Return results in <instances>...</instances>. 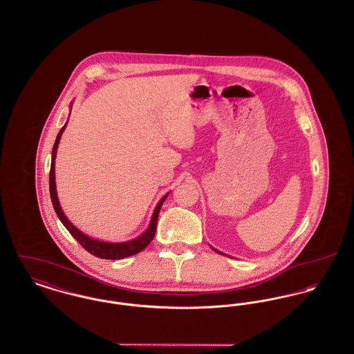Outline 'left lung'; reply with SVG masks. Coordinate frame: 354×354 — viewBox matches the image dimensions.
Returning <instances> with one entry per match:
<instances>
[{
    "label": "left lung",
    "mask_w": 354,
    "mask_h": 354,
    "mask_svg": "<svg viewBox=\"0 0 354 354\" xmlns=\"http://www.w3.org/2000/svg\"><path fill=\"white\" fill-rule=\"evenodd\" d=\"M212 250H215V249H212ZM215 251H216V252H219V251H218V250H215ZM219 254H222V252H219Z\"/></svg>",
    "instance_id": "8db88e82"
}]
</instances>
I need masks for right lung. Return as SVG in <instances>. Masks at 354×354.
Returning a JSON list of instances; mask_svg holds the SVG:
<instances>
[{
    "label": "right lung",
    "instance_id": "right-lung-1",
    "mask_svg": "<svg viewBox=\"0 0 354 354\" xmlns=\"http://www.w3.org/2000/svg\"><path fill=\"white\" fill-rule=\"evenodd\" d=\"M66 124H68V123H66ZM66 124L64 125L63 128L60 129V132L57 133L55 146H53V149H52V163H50V172H49V192H50V199H52L53 208H55V211H56L59 219L62 221V223L66 227V230L72 234V236L83 246L84 249L86 250L88 252H91L92 255L97 257V258H103V259H122V258H125V257H131V255H135V254L140 252L142 250L146 249L147 246L151 243V241L153 239V236H155L159 211H160V208H162L163 202L166 201L168 194L165 195V196L160 199V202L158 203V206H156L155 211H153V215H152V218H151V222H149L148 229H147L140 236H138V238H135V239H132V241H128V242L109 243V242H102V241H97V239H93V238L85 235L80 230L76 229V227L68 221V218L64 215L62 206H60V203H59L57 192H56L55 159H56L57 147H59L60 139H62V133H63Z\"/></svg>",
    "mask_w": 354,
    "mask_h": 354
}]
</instances>
